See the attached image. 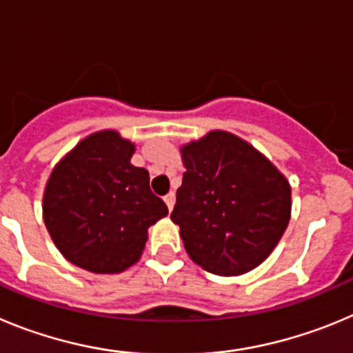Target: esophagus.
Wrapping results in <instances>:
<instances>
[{
    "mask_svg": "<svg viewBox=\"0 0 353 353\" xmlns=\"http://www.w3.org/2000/svg\"><path fill=\"white\" fill-rule=\"evenodd\" d=\"M163 200H165V204H167V208H169V211H172L174 202H176V195H174V193L170 192V193H167V195L163 196Z\"/></svg>",
    "mask_w": 353,
    "mask_h": 353,
    "instance_id": "1",
    "label": "esophagus"
}]
</instances>
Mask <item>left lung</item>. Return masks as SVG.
Wrapping results in <instances>:
<instances>
[{
  "label": "left lung",
  "mask_w": 353,
  "mask_h": 353,
  "mask_svg": "<svg viewBox=\"0 0 353 353\" xmlns=\"http://www.w3.org/2000/svg\"><path fill=\"white\" fill-rule=\"evenodd\" d=\"M186 172L170 220L186 253L218 276L259 268L279 243L292 212L287 177L250 142L212 130L181 145Z\"/></svg>",
  "instance_id": "obj_1"
}]
</instances>
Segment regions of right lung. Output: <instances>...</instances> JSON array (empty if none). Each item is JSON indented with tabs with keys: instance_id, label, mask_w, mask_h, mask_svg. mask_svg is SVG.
I'll use <instances>...</instances> for the list:
<instances>
[{
	"instance_id": "1",
	"label": "right lung",
	"mask_w": 353,
	"mask_h": 353,
	"mask_svg": "<svg viewBox=\"0 0 353 353\" xmlns=\"http://www.w3.org/2000/svg\"><path fill=\"white\" fill-rule=\"evenodd\" d=\"M135 144L116 130L82 139L50 172L43 223L63 256L94 274L137 263L148 228L169 214L149 190V172L132 165Z\"/></svg>"
}]
</instances>
